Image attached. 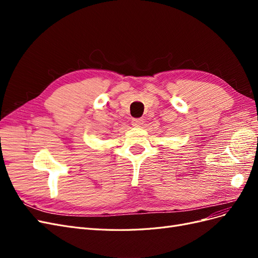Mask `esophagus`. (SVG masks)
Instances as JSON below:
<instances>
[{"label": "esophagus", "mask_w": 258, "mask_h": 258, "mask_svg": "<svg viewBox=\"0 0 258 258\" xmlns=\"http://www.w3.org/2000/svg\"><path fill=\"white\" fill-rule=\"evenodd\" d=\"M143 119H141V118H135V119H132V126L134 127H141L142 124H143Z\"/></svg>", "instance_id": "esophagus-1"}]
</instances>
